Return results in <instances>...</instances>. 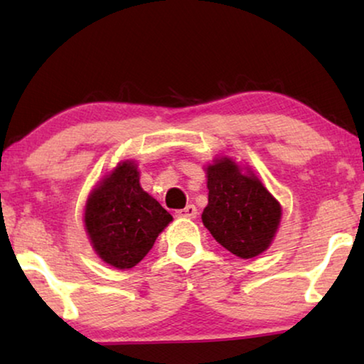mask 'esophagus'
<instances>
[{
    "mask_svg": "<svg viewBox=\"0 0 364 364\" xmlns=\"http://www.w3.org/2000/svg\"><path fill=\"white\" fill-rule=\"evenodd\" d=\"M197 207L196 205H187V207H183L182 210H177L176 212V215L177 217H181V218H196L197 217Z\"/></svg>",
    "mask_w": 364,
    "mask_h": 364,
    "instance_id": "esophagus-1",
    "label": "esophagus"
}]
</instances>
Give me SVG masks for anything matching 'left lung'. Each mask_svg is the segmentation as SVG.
Returning <instances> with one entry per match:
<instances>
[{
    "instance_id": "obj_1",
    "label": "left lung",
    "mask_w": 364,
    "mask_h": 364,
    "mask_svg": "<svg viewBox=\"0 0 364 364\" xmlns=\"http://www.w3.org/2000/svg\"><path fill=\"white\" fill-rule=\"evenodd\" d=\"M208 205L202 222L223 248L253 258L270 245L282 207L253 173H242L228 157L207 167Z\"/></svg>"
}]
</instances>
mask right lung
Here are the masks:
<instances>
[{
	"mask_svg": "<svg viewBox=\"0 0 364 364\" xmlns=\"http://www.w3.org/2000/svg\"><path fill=\"white\" fill-rule=\"evenodd\" d=\"M171 220V213L142 191L136 164L129 161L94 188L84 213L94 250L121 270L136 267Z\"/></svg>",
	"mask_w": 364,
	"mask_h": 364,
	"instance_id": "add662e5",
	"label": "right lung"
}]
</instances>
